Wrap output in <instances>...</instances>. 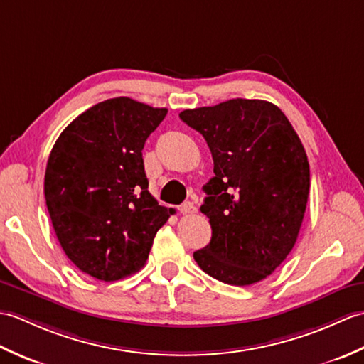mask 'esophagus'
I'll return each instance as SVG.
<instances>
[{"mask_svg":"<svg viewBox=\"0 0 364 364\" xmlns=\"http://www.w3.org/2000/svg\"><path fill=\"white\" fill-rule=\"evenodd\" d=\"M178 210H180L181 214H194L197 211V208L192 202H184L180 208H178Z\"/></svg>","mask_w":364,"mask_h":364,"instance_id":"esophagus-1","label":"esophagus"}]
</instances>
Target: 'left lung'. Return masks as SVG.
<instances>
[{
	"instance_id": "left-lung-1",
	"label": "left lung",
	"mask_w": 364,
	"mask_h": 364,
	"mask_svg": "<svg viewBox=\"0 0 364 364\" xmlns=\"http://www.w3.org/2000/svg\"><path fill=\"white\" fill-rule=\"evenodd\" d=\"M180 119L205 137L214 161L200 206L213 236L194 259L227 284L264 280L292 250L304 220L310 192L304 145L264 100L233 98L186 109Z\"/></svg>"
}]
</instances>
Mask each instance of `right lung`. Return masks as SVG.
<instances>
[{"label":"right lung","instance_id":"obj_1","mask_svg":"<svg viewBox=\"0 0 364 364\" xmlns=\"http://www.w3.org/2000/svg\"><path fill=\"white\" fill-rule=\"evenodd\" d=\"M167 115L128 97L92 106L54 144L45 200L63 250L81 272L115 282L141 269L173 210L149 192L142 150Z\"/></svg>","mask_w":364,"mask_h":364}]
</instances>
